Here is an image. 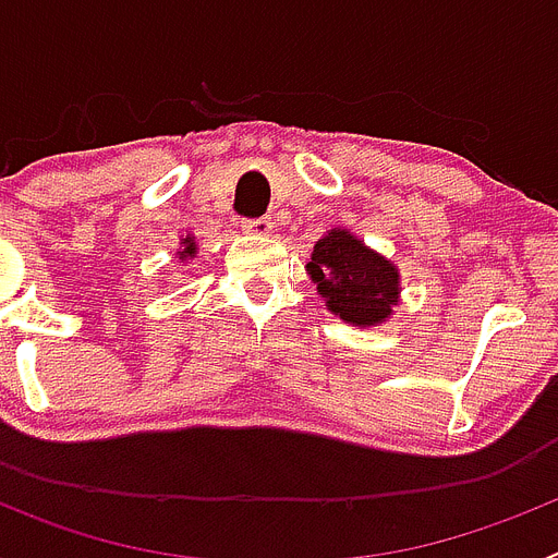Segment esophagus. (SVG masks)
<instances>
[{
    "label": "esophagus",
    "instance_id": "1",
    "mask_svg": "<svg viewBox=\"0 0 558 558\" xmlns=\"http://www.w3.org/2000/svg\"><path fill=\"white\" fill-rule=\"evenodd\" d=\"M243 231H248V234H270V231H274V220L248 218V220H243Z\"/></svg>",
    "mask_w": 558,
    "mask_h": 558
}]
</instances>
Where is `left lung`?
I'll return each mask as SVG.
<instances>
[{
	"instance_id": "left-lung-1",
	"label": "left lung",
	"mask_w": 558,
	"mask_h": 558,
	"mask_svg": "<svg viewBox=\"0 0 558 558\" xmlns=\"http://www.w3.org/2000/svg\"><path fill=\"white\" fill-rule=\"evenodd\" d=\"M307 274L329 313L354 327H377L399 302V270L347 229H332L315 243Z\"/></svg>"
}]
</instances>
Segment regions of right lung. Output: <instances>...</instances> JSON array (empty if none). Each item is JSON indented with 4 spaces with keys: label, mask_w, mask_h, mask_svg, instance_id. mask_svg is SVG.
Returning a JSON list of instances; mask_svg holds the SVG:
<instances>
[{
    "label": "right lung",
    "mask_w": 558,
    "mask_h": 558,
    "mask_svg": "<svg viewBox=\"0 0 558 558\" xmlns=\"http://www.w3.org/2000/svg\"><path fill=\"white\" fill-rule=\"evenodd\" d=\"M179 256H181V259H186V256H195V240H192V236H186L184 248L179 251Z\"/></svg>",
    "instance_id": "add662e5"
}]
</instances>
